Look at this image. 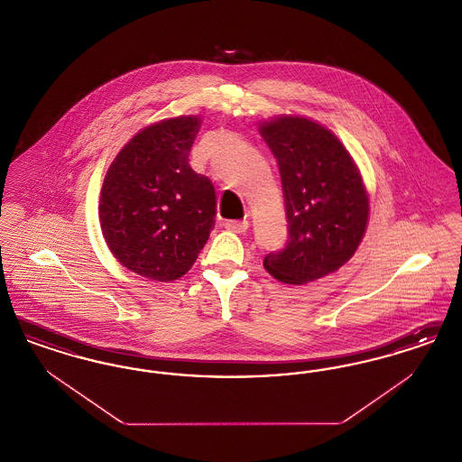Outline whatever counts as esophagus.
Here are the masks:
<instances>
[{
  "label": "esophagus",
  "mask_w": 462,
  "mask_h": 462,
  "mask_svg": "<svg viewBox=\"0 0 462 462\" xmlns=\"http://www.w3.org/2000/svg\"><path fill=\"white\" fill-rule=\"evenodd\" d=\"M225 228L234 232V234H244L249 228V221L247 220H228L225 221Z\"/></svg>",
  "instance_id": "esophagus-1"
}]
</instances>
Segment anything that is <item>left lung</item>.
Returning <instances> with one entry per match:
<instances>
[{
  "label": "left lung",
  "mask_w": 462,
  "mask_h": 462,
  "mask_svg": "<svg viewBox=\"0 0 462 462\" xmlns=\"http://www.w3.org/2000/svg\"><path fill=\"white\" fill-rule=\"evenodd\" d=\"M258 132L279 162L289 239L263 260L282 284L303 286L350 262L369 223V194L346 147L305 116H275Z\"/></svg>",
  "instance_id": "left-lung-1"
}]
</instances>
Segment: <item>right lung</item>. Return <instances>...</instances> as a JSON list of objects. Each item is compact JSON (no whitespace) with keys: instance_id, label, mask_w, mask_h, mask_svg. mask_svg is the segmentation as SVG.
Here are the masks:
<instances>
[{"instance_id":"obj_1","label":"right lung","mask_w":462,"mask_h":462,"mask_svg":"<svg viewBox=\"0 0 462 462\" xmlns=\"http://www.w3.org/2000/svg\"><path fill=\"white\" fill-rule=\"evenodd\" d=\"M200 123L199 116H178L145 126L104 178L98 218L106 244L145 279L173 282L185 275L215 228V187L189 164Z\"/></svg>"}]
</instances>
